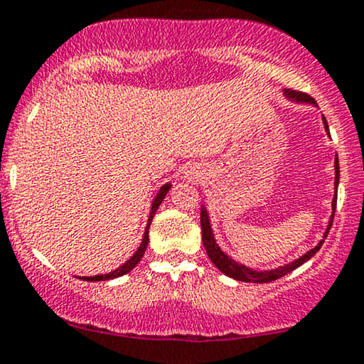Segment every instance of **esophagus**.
<instances>
[{
	"label": "esophagus",
	"instance_id": "34e87169",
	"mask_svg": "<svg viewBox=\"0 0 364 364\" xmlns=\"http://www.w3.org/2000/svg\"><path fill=\"white\" fill-rule=\"evenodd\" d=\"M196 178H198V173H196V171H193V169L186 171V173H185V179H188V181H195Z\"/></svg>",
	"mask_w": 364,
	"mask_h": 364
}]
</instances>
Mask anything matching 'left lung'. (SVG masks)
<instances>
[{
    "label": "left lung",
    "instance_id": "obj_1",
    "mask_svg": "<svg viewBox=\"0 0 364 364\" xmlns=\"http://www.w3.org/2000/svg\"><path fill=\"white\" fill-rule=\"evenodd\" d=\"M284 98H288L290 102H295V103H307V105H314V107H317V103H315L314 98H310L309 95L305 93H299V91H293V90H284L283 91ZM322 124H323V129H326L327 135H329V125H327V120L326 117L322 115ZM331 137V135H329ZM334 171H336V178H334V198H332V213H331V218H329V224H327V229L323 232V237L318 240V244L315 247L310 249L305 254H301L300 257H296L295 261L291 262H287V264L279 266V268H273V269H264V271H257V269H252L249 268V266L242 264V262H237L235 259H232L229 254H225L222 251L220 246L217 244L215 240V235H213V230H212V224H210V215H208V210L205 205H201V213H200V222H201V239H203V246L207 249V254L210 257V261L213 262V264L217 266L218 271H222V273L227 274L229 278H234L237 279V282H244V283H269V282H274V279L284 277V274L291 273L293 269H296L299 266L304 264V262H307L310 257L315 256V252L318 251V249L322 247L323 244V239L327 237V234H329V229L332 225V220H334V213H336V203H337V186H339V159H334Z\"/></svg>",
    "mask_w": 364,
    "mask_h": 364
}]
</instances>
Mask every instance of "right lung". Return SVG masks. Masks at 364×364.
I'll return each instance as SVG.
<instances>
[{
    "label": "right lung",
    "instance_id": "right-lung-1",
    "mask_svg": "<svg viewBox=\"0 0 364 364\" xmlns=\"http://www.w3.org/2000/svg\"><path fill=\"white\" fill-rule=\"evenodd\" d=\"M171 183H166V185H163L159 188V191H157L154 200H152L151 203V213H149V218H147V225H146V230H144V237H142V242H140V246L137 247V251L134 252V256L130 257L129 261L124 262V264L120 266V268L113 269L110 271V273L107 274H98V277H82L80 279H85V282H107V279H113V278H118V277H124V274L130 273L135 266L139 264V261L142 259L144 252H146L147 249V244H149V227H151V222L152 218H154L157 208H159V205L163 203V200L166 198V195H168V191L171 190Z\"/></svg>",
    "mask_w": 364,
    "mask_h": 364
}]
</instances>
